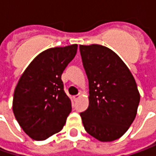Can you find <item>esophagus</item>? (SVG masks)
<instances>
[{"instance_id":"obj_1","label":"esophagus","mask_w":156,"mask_h":156,"mask_svg":"<svg viewBox=\"0 0 156 156\" xmlns=\"http://www.w3.org/2000/svg\"><path fill=\"white\" fill-rule=\"evenodd\" d=\"M80 96H81V94H77V95L73 96V99H74V101H77V100H78V98H80Z\"/></svg>"}]
</instances>
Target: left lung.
I'll return each mask as SVG.
<instances>
[{
  "instance_id": "obj_1",
  "label": "left lung",
  "mask_w": 156,
  "mask_h": 156,
  "mask_svg": "<svg viewBox=\"0 0 156 156\" xmlns=\"http://www.w3.org/2000/svg\"><path fill=\"white\" fill-rule=\"evenodd\" d=\"M88 79L89 105L81 113L84 129L100 141L122 137L134 122L140 102L135 78L110 48L98 44L80 45Z\"/></svg>"
}]
</instances>
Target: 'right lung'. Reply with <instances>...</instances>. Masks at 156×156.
I'll return each mask as SVG.
<instances>
[{
	"mask_svg": "<svg viewBox=\"0 0 156 156\" xmlns=\"http://www.w3.org/2000/svg\"><path fill=\"white\" fill-rule=\"evenodd\" d=\"M77 44L51 48L27 66L14 93L15 119L30 138L44 141L60 132L72 110L62 75L77 52Z\"/></svg>",
	"mask_w": 156,
	"mask_h": 156,
	"instance_id": "obj_1",
	"label": "right lung"
}]
</instances>
